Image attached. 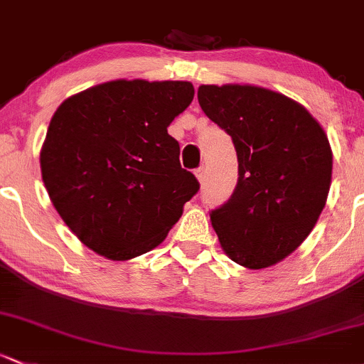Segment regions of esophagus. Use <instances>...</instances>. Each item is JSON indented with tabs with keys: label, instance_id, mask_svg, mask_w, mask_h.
<instances>
[{
	"label": "esophagus",
	"instance_id": "34e87169",
	"mask_svg": "<svg viewBox=\"0 0 364 364\" xmlns=\"http://www.w3.org/2000/svg\"><path fill=\"white\" fill-rule=\"evenodd\" d=\"M195 178L198 179V183H200V185L205 181V169H204V167H198V169L195 171Z\"/></svg>",
	"mask_w": 364,
	"mask_h": 364
}]
</instances>
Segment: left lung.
Returning <instances> with one entry per match:
<instances>
[{
	"label": "left lung",
	"instance_id": "8db88e82",
	"mask_svg": "<svg viewBox=\"0 0 364 364\" xmlns=\"http://www.w3.org/2000/svg\"><path fill=\"white\" fill-rule=\"evenodd\" d=\"M198 105L232 136L239 179L211 213L225 255L251 270L282 262L304 242L326 205L333 153L300 102L256 85H200Z\"/></svg>",
	"mask_w": 364,
	"mask_h": 364
}]
</instances>
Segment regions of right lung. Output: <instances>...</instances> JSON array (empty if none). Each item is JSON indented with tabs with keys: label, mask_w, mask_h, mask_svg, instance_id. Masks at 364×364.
Returning <instances> with one entry per match:
<instances>
[{
	"label": "right lung",
	"mask_w": 364,
	"mask_h": 364,
	"mask_svg": "<svg viewBox=\"0 0 364 364\" xmlns=\"http://www.w3.org/2000/svg\"><path fill=\"white\" fill-rule=\"evenodd\" d=\"M190 82L113 80L68 97L40 151L41 178L70 230L114 262L159 246L198 192L167 127Z\"/></svg>",
	"instance_id": "1"
}]
</instances>
